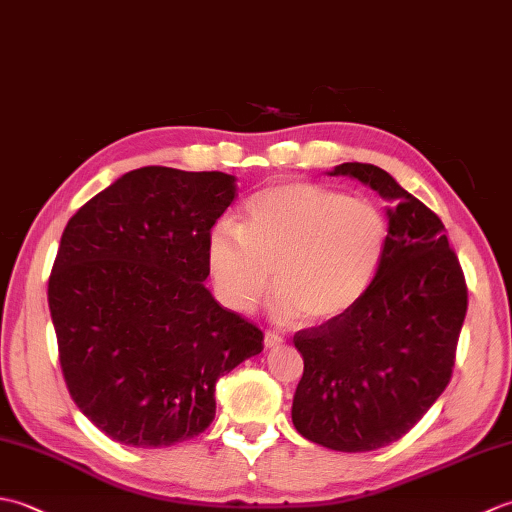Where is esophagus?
Returning a JSON list of instances; mask_svg holds the SVG:
<instances>
[{
    "label": "esophagus",
    "mask_w": 512,
    "mask_h": 512,
    "mask_svg": "<svg viewBox=\"0 0 512 512\" xmlns=\"http://www.w3.org/2000/svg\"><path fill=\"white\" fill-rule=\"evenodd\" d=\"M281 343H284V336H279L277 332H270V330H268V332L264 334V345H266V347H279Z\"/></svg>",
    "instance_id": "34e87169"
}]
</instances>
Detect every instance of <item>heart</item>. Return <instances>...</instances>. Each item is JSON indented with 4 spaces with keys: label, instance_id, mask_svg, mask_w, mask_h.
<instances>
[{
    "label": "heart",
    "instance_id": "heart-1",
    "mask_svg": "<svg viewBox=\"0 0 512 512\" xmlns=\"http://www.w3.org/2000/svg\"><path fill=\"white\" fill-rule=\"evenodd\" d=\"M389 222L378 204L310 182H279L250 195L239 224L220 222L206 239L217 295L253 310L270 286L279 321H334L361 301L385 264Z\"/></svg>",
    "mask_w": 512,
    "mask_h": 512
}]
</instances>
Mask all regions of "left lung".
<instances>
[{"instance_id":"1","label":"left lung","mask_w":512,"mask_h":512,"mask_svg":"<svg viewBox=\"0 0 512 512\" xmlns=\"http://www.w3.org/2000/svg\"><path fill=\"white\" fill-rule=\"evenodd\" d=\"M330 176L356 178L389 202V246L350 312L292 339L303 356L292 424L321 447L363 453L400 440L449 385L466 284L440 217L387 171L343 162Z\"/></svg>"}]
</instances>
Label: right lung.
Returning <instances> with one entry per match:
<instances>
[{"label":"right lung","instance_id":"1","mask_svg":"<svg viewBox=\"0 0 512 512\" xmlns=\"http://www.w3.org/2000/svg\"><path fill=\"white\" fill-rule=\"evenodd\" d=\"M237 193L222 171L143 167L76 211L48 281L59 363L76 407L138 449L200 436L215 383L264 334L204 286L206 239Z\"/></svg>","mask_w":512,"mask_h":512}]
</instances>
